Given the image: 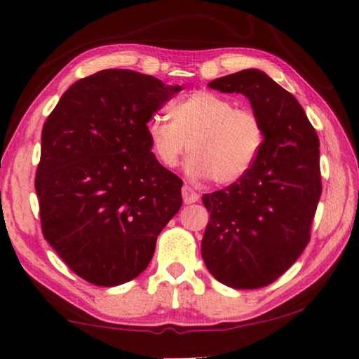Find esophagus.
<instances>
[{"label":"esophagus","mask_w":359,"mask_h":359,"mask_svg":"<svg viewBox=\"0 0 359 359\" xmlns=\"http://www.w3.org/2000/svg\"><path fill=\"white\" fill-rule=\"evenodd\" d=\"M182 198H184L185 204H193L199 201V194L188 185H184V188H182Z\"/></svg>","instance_id":"1"}]
</instances>
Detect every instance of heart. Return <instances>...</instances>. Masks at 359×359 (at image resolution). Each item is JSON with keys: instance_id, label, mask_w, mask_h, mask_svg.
I'll return each mask as SVG.
<instances>
[{"instance_id": "b5f03b06", "label": "heart", "mask_w": 359, "mask_h": 359, "mask_svg": "<svg viewBox=\"0 0 359 359\" xmlns=\"http://www.w3.org/2000/svg\"><path fill=\"white\" fill-rule=\"evenodd\" d=\"M169 117L151 115L145 135L156 161L174 168L187 145V172L229 185L250 172L263 150L266 131L252 109L236 107L226 96L194 92L169 107Z\"/></svg>"}]
</instances>
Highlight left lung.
Returning a JSON list of instances; mask_svg holds the SVG:
<instances>
[{"label": "left lung", "mask_w": 359, "mask_h": 359, "mask_svg": "<svg viewBox=\"0 0 359 359\" xmlns=\"http://www.w3.org/2000/svg\"><path fill=\"white\" fill-rule=\"evenodd\" d=\"M208 85L244 95L263 120L266 139L250 172L203 196L210 220L201 255L218 282L261 288L277 280L311 239L321 196L320 141L297 100L264 71L244 69Z\"/></svg>", "instance_id": "obj_1"}]
</instances>
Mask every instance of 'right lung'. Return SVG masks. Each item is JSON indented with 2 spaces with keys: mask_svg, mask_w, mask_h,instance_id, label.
Segmentation results:
<instances>
[{
  "mask_svg": "<svg viewBox=\"0 0 359 359\" xmlns=\"http://www.w3.org/2000/svg\"><path fill=\"white\" fill-rule=\"evenodd\" d=\"M180 90L104 69L72 83L47 117L34 180L42 233L83 280L136 278L179 212L184 182L156 161L145 123Z\"/></svg>",
  "mask_w": 359,
  "mask_h": 359,
  "instance_id": "add662e5",
  "label": "right lung"
}]
</instances>
